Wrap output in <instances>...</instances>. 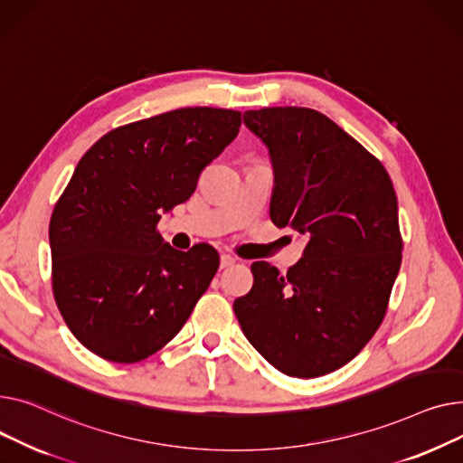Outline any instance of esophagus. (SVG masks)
Instances as JSON below:
<instances>
[{"label": "esophagus", "mask_w": 463, "mask_h": 463, "mask_svg": "<svg viewBox=\"0 0 463 463\" xmlns=\"http://www.w3.org/2000/svg\"><path fill=\"white\" fill-rule=\"evenodd\" d=\"M233 263H235V258H232L230 254H222V256H221V269L232 267Z\"/></svg>", "instance_id": "obj_1"}]
</instances>
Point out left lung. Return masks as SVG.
I'll use <instances>...</instances> for the list:
<instances>
[{"label":"left lung","mask_w":463,"mask_h":463,"mask_svg":"<svg viewBox=\"0 0 463 463\" xmlns=\"http://www.w3.org/2000/svg\"><path fill=\"white\" fill-rule=\"evenodd\" d=\"M242 119L273 165L270 221L308 235V244L286 275L252 263L254 286L235 298L233 312L282 373H331L368 344L387 312L402 263L392 181L355 138L310 108H263Z\"/></svg>","instance_id":"obj_1"}]
</instances>
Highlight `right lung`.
<instances>
[{
	"instance_id": "add662e5",
	"label": "right lung",
	"mask_w": 463,
	"mask_h": 463,
	"mask_svg": "<svg viewBox=\"0 0 463 463\" xmlns=\"http://www.w3.org/2000/svg\"><path fill=\"white\" fill-rule=\"evenodd\" d=\"M241 112L179 108L91 146L50 219L52 288L71 333L95 355L138 363L165 347L209 288L219 252L175 250L156 232L230 146Z\"/></svg>"
}]
</instances>
